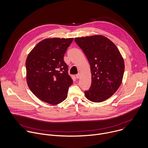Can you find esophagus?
I'll use <instances>...</instances> for the list:
<instances>
[{"mask_svg": "<svg viewBox=\"0 0 148 148\" xmlns=\"http://www.w3.org/2000/svg\"><path fill=\"white\" fill-rule=\"evenodd\" d=\"M80 74H79V73H78V74H77V75H76V79H79V78H80Z\"/></svg>", "mask_w": 148, "mask_h": 148, "instance_id": "34e87169", "label": "esophagus"}]
</instances>
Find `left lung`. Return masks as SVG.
Masks as SVG:
<instances>
[{"label": "left lung", "instance_id": "left-lung-1", "mask_svg": "<svg viewBox=\"0 0 148 148\" xmlns=\"http://www.w3.org/2000/svg\"><path fill=\"white\" fill-rule=\"evenodd\" d=\"M75 41L90 65L92 84L84 91L86 98L95 103L108 99L120 86L124 73V61L119 49L100 35L75 38Z\"/></svg>", "mask_w": 148, "mask_h": 148}]
</instances>
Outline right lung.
I'll list each match as a JSON object with an SVG mask.
<instances>
[{
	"mask_svg": "<svg viewBox=\"0 0 148 148\" xmlns=\"http://www.w3.org/2000/svg\"><path fill=\"white\" fill-rule=\"evenodd\" d=\"M73 38L43 40L28 54L26 62L27 82L33 94L52 105L64 101L73 80L68 73L64 56Z\"/></svg>",
	"mask_w": 148,
	"mask_h": 148,
	"instance_id": "add662e5",
	"label": "right lung"
}]
</instances>
